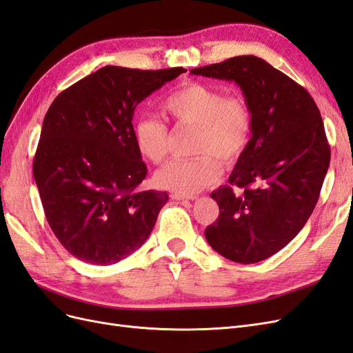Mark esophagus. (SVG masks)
I'll return each instance as SVG.
<instances>
[{
  "label": "esophagus",
  "mask_w": 353,
  "mask_h": 353,
  "mask_svg": "<svg viewBox=\"0 0 353 353\" xmlns=\"http://www.w3.org/2000/svg\"><path fill=\"white\" fill-rule=\"evenodd\" d=\"M172 199H175V200H194L196 197L194 196H187V194H179V193H174L172 194Z\"/></svg>",
  "instance_id": "obj_1"
}]
</instances>
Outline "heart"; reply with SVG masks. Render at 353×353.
<instances>
[{"mask_svg":"<svg viewBox=\"0 0 353 353\" xmlns=\"http://www.w3.org/2000/svg\"><path fill=\"white\" fill-rule=\"evenodd\" d=\"M162 112L178 125L197 126L194 159H174L156 172V183L179 194H196L215 184L223 165L241 157L252 135V112L239 94H223L218 87L188 82L170 92ZM135 145L154 163L168 153V126L154 117H143L134 126ZM219 158L216 159V157Z\"/></svg>","mask_w":353,"mask_h":353,"instance_id":"heart-1","label":"heart"}]
</instances>
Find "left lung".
<instances>
[{"mask_svg": "<svg viewBox=\"0 0 353 353\" xmlns=\"http://www.w3.org/2000/svg\"><path fill=\"white\" fill-rule=\"evenodd\" d=\"M190 73L236 82L250 108L252 138L230 185L210 194L219 216L205 237L232 262H261L297 236L319 199L330 166L321 113L303 87L259 57H232Z\"/></svg>", "mask_w": 353, "mask_h": 353, "instance_id": "obj_1", "label": "left lung"}]
</instances>
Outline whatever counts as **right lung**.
I'll return each instance as SVG.
<instances>
[{
  "label": "right lung",
  "instance_id": "add662e5",
  "mask_svg": "<svg viewBox=\"0 0 353 353\" xmlns=\"http://www.w3.org/2000/svg\"><path fill=\"white\" fill-rule=\"evenodd\" d=\"M183 68L105 66L59 94L42 123L34 178L47 221L74 258L112 265L150 236L166 191H137L147 175L134 140L138 104Z\"/></svg>",
  "mask_w": 353,
  "mask_h": 353
}]
</instances>
